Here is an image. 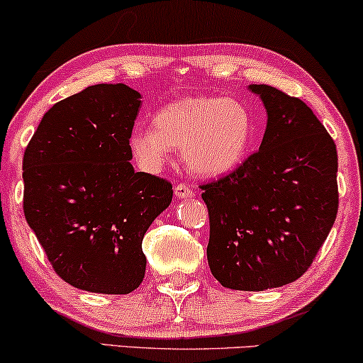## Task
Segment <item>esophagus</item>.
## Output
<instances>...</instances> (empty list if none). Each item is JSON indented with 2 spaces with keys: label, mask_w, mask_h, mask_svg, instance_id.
<instances>
[{
  "label": "esophagus",
  "mask_w": 363,
  "mask_h": 363,
  "mask_svg": "<svg viewBox=\"0 0 363 363\" xmlns=\"http://www.w3.org/2000/svg\"><path fill=\"white\" fill-rule=\"evenodd\" d=\"M174 194H176V197H179V199H187V197L194 196V191H192V187L189 186V184L181 182L174 187Z\"/></svg>",
  "instance_id": "34e87169"
}]
</instances>
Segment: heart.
<instances>
[{
	"mask_svg": "<svg viewBox=\"0 0 363 363\" xmlns=\"http://www.w3.org/2000/svg\"><path fill=\"white\" fill-rule=\"evenodd\" d=\"M155 128L135 125L128 145L138 164L157 171L171 150H181L186 166L201 176H220L247 156L253 118L242 101L223 96H187L161 106Z\"/></svg>",
	"mask_w": 363,
	"mask_h": 363,
	"instance_id": "obj_1",
	"label": "heart"
}]
</instances>
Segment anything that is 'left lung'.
<instances>
[{"label": "left lung", "mask_w": 363, "mask_h": 363, "mask_svg": "<svg viewBox=\"0 0 363 363\" xmlns=\"http://www.w3.org/2000/svg\"><path fill=\"white\" fill-rule=\"evenodd\" d=\"M268 123L259 150L202 184L207 259L225 288L289 284L313 264L339 208L335 143L313 110L272 85H250Z\"/></svg>", "instance_id": "obj_1"}]
</instances>
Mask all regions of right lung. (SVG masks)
Here are the masks:
<instances>
[{
    "instance_id": "right-lung-1",
    "label": "right lung",
    "mask_w": 363,
    "mask_h": 363,
    "mask_svg": "<svg viewBox=\"0 0 363 363\" xmlns=\"http://www.w3.org/2000/svg\"><path fill=\"white\" fill-rule=\"evenodd\" d=\"M141 95L99 84L55 104L24 151L23 208L54 272L74 288L128 294L146 272L143 237L172 184L135 172L128 136Z\"/></svg>"
}]
</instances>
